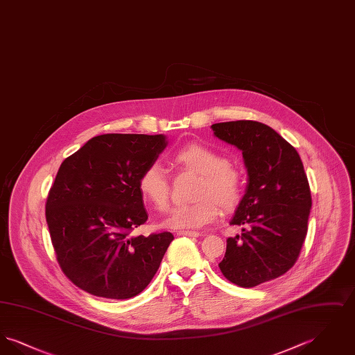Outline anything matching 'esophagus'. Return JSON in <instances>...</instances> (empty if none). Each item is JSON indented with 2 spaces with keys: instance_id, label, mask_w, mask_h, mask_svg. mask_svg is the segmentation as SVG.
Returning <instances> with one entry per match:
<instances>
[{
  "instance_id": "34e87169",
  "label": "esophagus",
  "mask_w": 355,
  "mask_h": 355,
  "mask_svg": "<svg viewBox=\"0 0 355 355\" xmlns=\"http://www.w3.org/2000/svg\"><path fill=\"white\" fill-rule=\"evenodd\" d=\"M177 236H200V233L198 232H191V230H180L177 233Z\"/></svg>"
}]
</instances>
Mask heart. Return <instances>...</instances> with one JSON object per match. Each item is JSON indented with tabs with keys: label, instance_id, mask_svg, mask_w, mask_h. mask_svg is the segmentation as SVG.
Masks as SVG:
<instances>
[{
	"label": "heart",
	"instance_id": "1",
	"mask_svg": "<svg viewBox=\"0 0 355 355\" xmlns=\"http://www.w3.org/2000/svg\"><path fill=\"white\" fill-rule=\"evenodd\" d=\"M180 169L200 175L194 189V202L173 207L162 220L164 227L173 230L201 229L213 222L222 209H233L243 193L242 171L230 164L222 153L202 144H189L173 155ZM138 190L153 207L164 210L169 203L170 182L166 170L152 162L139 175Z\"/></svg>",
	"mask_w": 355,
	"mask_h": 355
}]
</instances>
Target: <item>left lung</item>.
<instances>
[{"label": "left lung", "mask_w": 355, "mask_h": 355, "mask_svg": "<svg viewBox=\"0 0 355 355\" xmlns=\"http://www.w3.org/2000/svg\"><path fill=\"white\" fill-rule=\"evenodd\" d=\"M210 128L242 152L248 171L245 194L230 220L242 227V234L227 238L218 266L238 286H257L285 274L304 245L311 209L304 164L286 139L265 123L230 121Z\"/></svg>", "instance_id": "obj_1"}]
</instances>
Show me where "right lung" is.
Masks as SVG:
<instances>
[{"mask_svg":"<svg viewBox=\"0 0 355 355\" xmlns=\"http://www.w3.org/2000/svg\"><path fill=\"white\" fill-rule=\"evenodd\" d=\"M166 146L164 135H97L61 164L46 222L61 269L86 293L128 300L158 270L173 234L130 233L148 220L139 175Z\"/></svg>","mask_w":355,"mask_h":355,"instance_id":"obj_1","label":"right lung"}]
</instances>
